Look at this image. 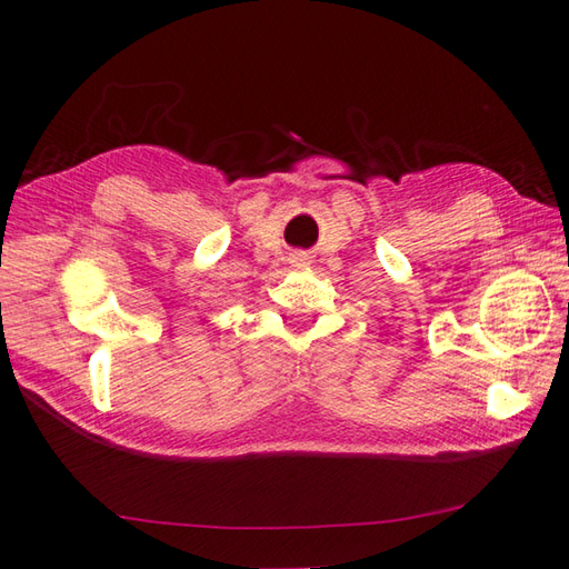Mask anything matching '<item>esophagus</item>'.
<instances>
[{"instance_id":"esophagus-1","label":"esophagus","mask_w":569,"mask_h":569,"mask_svg":"<svg viewBox=\"0 0 569 569\" xmlns=\"http://www.w3.org/2000/svg\"><path fill=\"white\" fill-rule=\"evenodd\" d=\"M296 261H300V263H306V253H298V256H296Z\"/></svg>"}]
</instances>
